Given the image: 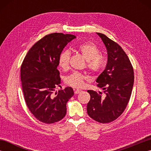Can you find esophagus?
<instances>
[{
  "instance_id": "1",
  "label": "esophagus",
  "mask_w": 151,
  "mask_h": 151,
  "mask_svg": "<svg viewBox=\"0 0 151 151\" xmlns=\"http://www.w3.org/2000/svg\"><path fill=\"white\" fill-rule=\"evenodd\" d=\"M82 91L81 90V89H76V90H75V94H78V93H81Z\"/></svg>"
}]
</instances>
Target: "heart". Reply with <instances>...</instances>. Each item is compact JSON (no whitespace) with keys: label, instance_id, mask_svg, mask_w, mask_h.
Listing matches in <instances>:
<instances>
[{"label":"heart","instance_id":"1","mask_svg":"<svg viewBox=\"0 0 151 151\" xmlns=\"http://www.w3.org/2000/svg\"><path fill=\"white\" fill-rule=\"evenodd\" d=\"M77 50L82 56L87 60V67L90 71L99 73L102 71L105 65V60L99 55L100 53L99 48L91 42L83 43L77 47ZM70 53L69 50H65L60 54L58 60L59 66L63 70L68 69ZM86 76L78 72L73 73L67 76L65 83L73 88H81L84 84Z\"/></svg>","mask_w":151,"mask_h":151}]
</instances>
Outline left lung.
<instances>
[{"label": "left lung", "mask_w": 151, "mask_h": 151, "mask_svg": "<svg viewBox=\"0 0 151 151\" xmlns=\"http://www.w3.org/2000/svg\"><path fill=\"white\" fill-rule=\"evenodd\" d=\"M106 48L108 62L96 82L102 93L88 90L90 101L87 112L93 119L101 123L113 121L123 114L129 103L134 85L132 64L123 49L104 34L97 33Z\"/></svg>", "instance_id": "obj_1"}]
</instances>
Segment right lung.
I'll return each mask as SVG.
<instances>
[{
  "mask_svg": "<svg viewBox=\"0 0 151 151\" xmlns=\"http://www.w3.org/2000/svg\"><path fill=\"white\" fill-rule=\"evenodd\" d=\"M76 36L53 33L47 35L28 50L21 67L22 92L27 106L37 119L51 124L65 117L66 104L74 95L72 88L55 92L60 86L58 60L68 43Z\"/></svg>",
  "mask_w": 151,
  "mask_h": 151,
  "instance_id": "add662e5",
  "label": "right lung"
}]
</instances>
